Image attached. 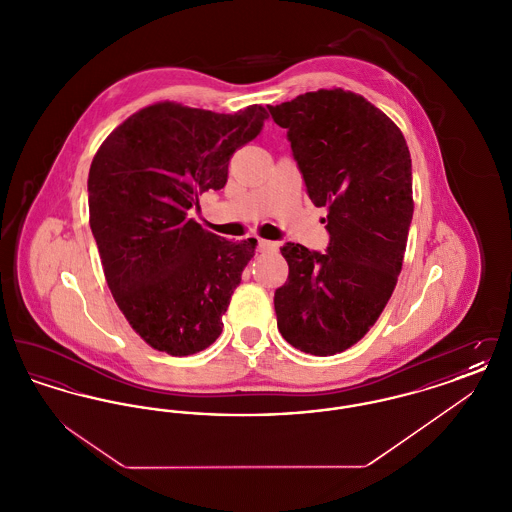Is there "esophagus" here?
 I'll use <instances>...</instances> for the list:
<instances>
[{
    "instance_id": "1",
    "label": "esophagus",
    "mask_w": 512,
    "mask_h": 512,
    "mask_svg": "<svg viewBox=\"0 0 512 512\" xmlns=\"http://www.w3.org/2000/svg\"><path fill=\"white\" fill-rule=\"evenodd\" d=\"M278 249L276 242H268V240H259V251L261 253H272Z\"/></svg>"
}]
</instances>
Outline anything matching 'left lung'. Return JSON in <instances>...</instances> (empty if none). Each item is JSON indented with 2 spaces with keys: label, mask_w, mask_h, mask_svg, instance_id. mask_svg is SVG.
I'll list each match as a JSON object with an SVG mask.
<instances>
[{
  "label": "left lung",
  "mask_w": 512,
  "mask_h": 512,
  "mask_svg": "<svg viewBox=\"0 0 512 512\" xmlns=\"http://www.w3.org/2000/svg\"><path fill=\"white\" fill-rule=\"evenodd\" d=\"M307 194L326 207V253L286 244L290 274L274 292L282 338L303 353L336 355L382 315L403 267L413 220L411 153L399 126L368 99L341 88L276 107Z\"/></svg>",
  "instance_id": "1"
}]
</instances>
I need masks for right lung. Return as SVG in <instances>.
I'll return each mask as SVG.
<instances>
[{"label":"right lung","mask_w":512,"mask_h":512,"mask_svg":"<svg viewBox=\"0 0 512 512\" xmlns=\"http://www.w3.org/2000/svg\"><path fill=\"white\" fill-rule=\"evenodd\" d=\"M268 119L159 101L130 115L99 146L88 176L90 226L107 286L132 330L172 357L207 349L222 332L257 240L228 242L190 217L220 190L228 161Z\"/></svg>","instance_id":"add662e5"}]
</instances>
